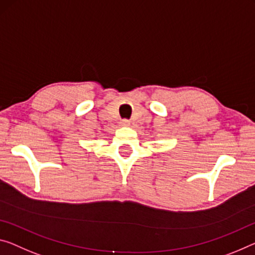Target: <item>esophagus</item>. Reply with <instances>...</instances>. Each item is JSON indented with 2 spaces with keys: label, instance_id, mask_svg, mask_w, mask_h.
<instances>
[{
  "label": "esophagus",
  "instance_id": "obj_1",
  "mask_svg": "<svg viewBox=\"0 0 255 255\" xmlns=\"http://www.w3.org/2000/svg\"><path fill=\"white\" fill-rule=\"evenodd\" d=\"M120 124H121V127H128V125H130V122L127 120H123V121H121Z\"/></svg>",
  "mask_w": 255,
  "mask_h": 255
}]
</instances>
